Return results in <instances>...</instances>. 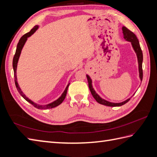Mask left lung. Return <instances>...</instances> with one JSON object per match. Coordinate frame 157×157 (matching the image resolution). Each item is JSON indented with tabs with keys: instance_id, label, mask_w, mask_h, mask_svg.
<instances>
[{
	"instance_id": "obj_1",
	"label": "left lung",
	"mask_w": 157,
	"mask_h": 157,
	"mask_svg": "<svg viewBox=\"0 0 157 157\" xmlns=\"http://www.w3.org/2000/svg\"><path fill=\"white\" fill-rule=\"evenodd\" d=\"M122 31H123V34H124V38L126 41H130L131 43H132L133 48L137 55L138 61V68H139V73H140V78L142 81V80H143V52H142V50H141L140 46L139 44V41H138V40L136 37V36L135 35V34H134L133 32L130 31L129 29H127L126 27H122ZM86 76H87V82H88V86H89L91 94H92V95L94 98V99H95L96 100V101H98L99 104L107 105V106H111V107L121 106V105L128 102V101L130 100V98H129V99L126 100V101H123V102H121V103H112V102H109V101L102 99V98H101L96 93L95 91H94V88L92 87V80H91L90 78L88 75H86Z\"/></svg>"
}]
</instances>
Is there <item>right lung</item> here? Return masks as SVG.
Masks as SVG:
<instances>
[{"label":"right lung","mask_w":157,"mask_h":157,"mask_svg":"<svg viewBox=\"0 0 157 157\" xmlns=\"http://www.w3.org/2000/svg\"><path fill=\"white\" fill-rule=\"evenodd\" d=\"M38 28V26H35L31 30L29 31L27 33L25 34L23 36H22L21 38L20 39L19 43H18L17 46V49H16V52L15 54H14V57H13V70H14V83H15V86L17 89L18 90V92H19V94L21 95V96L23 97L25 100H27L28 102H29L30 104H31L33 105L34 107H35L36 108H38V109H49V108H53L57 106V105H59V104H61L62 102H63V101L64 100V99L65 98V96H66V94H67V91L68 89V86L70 85V83L67 86L66 88H65L64 92L62 94L61 96L58 98V99L53 101V102L49 104H47V105H39L34 103L33 101H32L31 100H30L28 98L26 97V96L25 95V94L23 93V92L21 90L20 87L19 86V84H18L17 83V75H16V73H17V63H18V60H19V58L20 56V54L21 52V50L23 49V47L25 45V42H26L27 39L29 37H30L31 35H33L34 33L36 31Z\"/></svg>","instance_id":"1"}]
</instances>
